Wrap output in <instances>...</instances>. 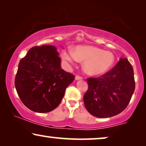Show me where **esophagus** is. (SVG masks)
Returning <instances> with one entry per match:
<instances>
[{
    "instance_id": "1",
    "label": "esophagus",
    "mask_w": 146,
    "mask_h": 146,
    "mask_svg": "<svg viewBox=\"0 0 146 146\" xmlns=\"http://www.w3.org/2000/svg\"><path fill=\"white\" fill-rule=\"evenodd\" d=\"M82 78H83L80 76H79V75L76 76V77H75V79L76 80H82Z\"/></svg>"
}]
</instances>
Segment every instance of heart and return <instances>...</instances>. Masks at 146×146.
<instances>
[{
	"mask_svg": "<svg viewBox=\"0 0 146 146\" xmlns=\"http://www.w3.org/2000/svg\"><path fill=\"white\" fill-rule=\"evenodd\" d=\"M64 60L72 64L76 61L84 62V69L90 74H100L107 72L114 62V56L111 52L103 50L90 46H78L74 50L62 52Z\"/></svg>",
	"mask_w": 146,
	"mask_h": 146,
	"instance_id": "b5f03b06",
	"label": "heart"
}]
</instances>
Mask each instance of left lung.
Masks as SVG:
<instances>
[{
	"mask_svg": "<svg viewBox=\"0 0 146 146\" xmlns=\"http://www.w3.org/2000/svg\"><path fill=\"white\" fill-rule=\"evenodd\" d=\"M84 103L88 112L100 118L112 117L125 109L135 90L133 68L121 58L112 69L98 78H87Z\"/></svg>",
	"mask_w": 146,
	"mask_h": 146,
	"instance_id": "1",
	"label": "left lung"
}]
</instances>
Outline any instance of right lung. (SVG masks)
Returning <instances> with one entry per match:
<instances>
[{"label": "right lung", "mask_w": 146, "mask_h": 146, "mask_svg": "<svg viewBox=\"0 0 146 146\" xmlns=\"http://www.w3.org/2000/svg\"><path fill=\"white\" fill-rule=\"evenodd\" d=\"M56 48H31L20 61L15 85L22 102L38 113L52 111L61 102L66 88L75 77L61 68Z\"/></svg>", "instance_id": "1"}]
</instances>
